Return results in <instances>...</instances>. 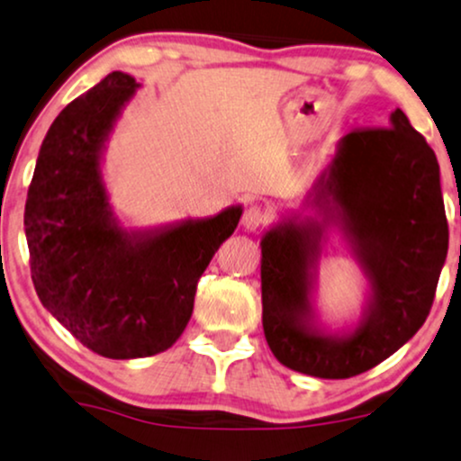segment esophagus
Returning <instances> with one entry per match:
<instances>
[{"instance_id":"obj_1","label":"esophagus","mask_w":461,"mask_h":461,"mask_svg":"<svg viewBox=\"0 0 461 461\" xmlns=\"http://www.w3.org/2000/svg\"><path fill=\"white\" fill-rule=\"evenodd\" d=\"M267 221H269V213L260 207H248L246 212H243V218H241L243 229H246L248 232L260 230Z\"/></svg>"}]
</instances>
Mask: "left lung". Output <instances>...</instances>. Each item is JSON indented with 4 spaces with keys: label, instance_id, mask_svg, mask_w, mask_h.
Wrapping results in <instances>:
<instances>
[{
    "label": "left lung",
    "instance_id": "1",
    "mask_svg": "<svg viewBox=\"0 0 461 461\" xmlns=\"http://www.w3.org/2000/svg\"><path fill=\"white\" fill-rule=\"evenodd\" d=\"M305 203L312 213L282 215L260 240L265 338L294 372L350 378L400 350L429 314L448 249L438 160L395 109L389 128L338 140ZM331 230L368 282L360 321L335 332L315 310L317 260Z\"/></svg>",
    "mask_w": 461,
    "mask_h": 461
}]
</instances>
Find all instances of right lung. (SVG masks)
<instances>
[{
  "label": "right lung",
  "mask_w": 461,
  "mask_h": 461,
  "mask_svg": "<svg viewBox=\"0 0 461 461\" xmlns=\"http://www.w3.org/2000/svg\"><path fill=\"white\" fill-rule=\"evenodd\" d=\"M140 85L111 72L50 123L25 203L32 280L42 305L89 350L140 359L179 339L196 284L243 213L128 229L113 212L102 164Z\"/></svg>",
  "instance_id": "obj_1"
}]
</instances>
